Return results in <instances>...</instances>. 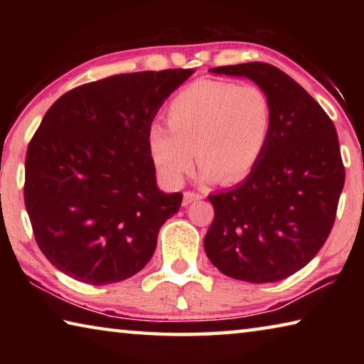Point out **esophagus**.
Here are the masks:
<instances>
[{"instance_id": "1", "label": "esophagus", "mask_w": 364, "mask_h": 364, "mask_svg": "<svg viewBox=\"0 0 364 364\" xmlns=\"http://www.w3.org/2000/svg\"><path fill=\"white\" fill-rule=\"evenodd\" d=\"M202 197H204V196L199 194V193H191V191H186V193H184V196H183V205H189L191 202L200 200Z\"/></svg>"}]
</instances>
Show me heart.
Returning a JSON list of instances; mask_svg holds the SVG:
<instances>
[{"label": "heart", "mask_w": 364, "mask_h": 364, "mask_svg": "<svg viewBox=\"0 0 364 364\" xmlns=\"http://www.w3.org/2000/svg\"><path fill=\"white\" fill-rule=\"evenodd\" d=\"M168 127L152 123L147 146L165 183L181 184L194 165L204 180L232 184L260 164L273 127L269 96L257 85L200 80L167 109Z\"/></svg>", "instance_id": "1"}]
</instances>
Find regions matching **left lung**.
Wrapping results in <instances>:
<instances>
[{"label": "left lung", "instance_id": "1", "mask_svg": "<svg viewBox=\"0 0 364 364\" xmlns=\"http://www.w3.org/2000/svg\"><path fill=\"white\" fill-rule=\"evenodd\" d=\"M210 72L245 77L264 90L273 127L255 170L236 188L208 196L215 217L205 254L230 278L281 281L318 254L334 225L345 183L336 127L278 67L247 63Z\"/></svg>", "mask_w": 364, "mask_h": 364}]
</instances>
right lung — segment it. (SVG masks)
<instances>
[{
	"instance_id": "right-lung-1",
	"label": "right lung",
	"mask_w": 364,
	"mask_h": 364,
	"mask_svg": "<svg viewBox=\"0 0 364 364\" xmlns=\"http://www.w3.org/2000/svg\"><path fill=\"white\" fill-rule=\"evenodd\" d=\"M193 69L120 73L67 91L49 107L26 156L23 199L49 262L86 284L146 267L183 194L157 188L147 132Z\"/></svg>"
}]
</instances>
